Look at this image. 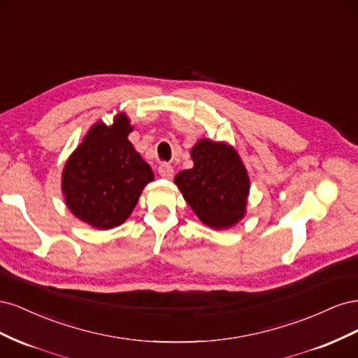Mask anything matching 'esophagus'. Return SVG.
<instances>
[{"instance_id": "obj_1", "label": "esophagus", "mask_w": 358, "mask_h": 358, "mask_svg": "<svg viewBox=\"0 0 358 358\" xmlns=\"http://www.w3.org/2000/svg\"><path fill=\"white\" fill-rule=\"evenodd\" d=\"M158 173H159L161 178L171 179V178H173V167L169 166V164H161V166L158 167Z\"/></svg>"}]
</instances>
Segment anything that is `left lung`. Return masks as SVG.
I'll use <instances>...</instances> for the list:
<instances>
[{
  "instance_id": "1",
  "label": "left lung",
  "mask_w": 358,
  "mask_h": 358,
  "mask_svg": "<svg viewBox=\"0 0 358 358\" xmlns=\"http://www.w3.org/2000/svg\"><path fill=\"white\" fill-rule=\"evenodd\" d=\"M192 169L175 183L197 218L213 230L231 229L246 215L251 180L237 150L227 142L200 138L191 148Z\"/></svg>"
}]
</instances>
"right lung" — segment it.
Here are the masks:
<instances>
[{"instance_id":"1","label":"right lung","mask_w":358,"mask_h":358,"mask_svg":"<svg viewBox=\"0 0 358 358\" xmlns=\"http://www.w3.org/2000/svg\"><path fill=\"white\" fill-rule=\"evenodd\" d=\"M134 127L119 112L112 125L95 122L62 170L61 191L70 212L96 230H110L133 213L154 171L128 134Z\"/></svg>"}]
</instances>
